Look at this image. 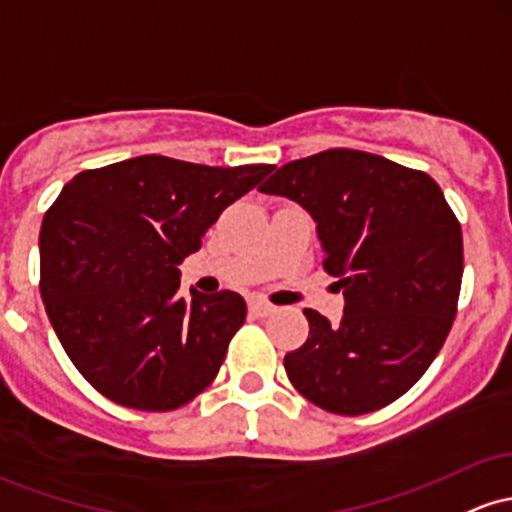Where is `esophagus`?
<instances>
[{
  "label": "esophagus",
  "mask_w": 512,
  "mask_h": 512,
  "mask_svg": "<svg viewBox=\"0 0 512 512\" xmlns=\"http://www.w3.org/2000/svg\"><path fill=\"white\" fill-rule=\"evenodd\" d=\"M250 313H252V316H257V318L272 316V313H274V306H272V303H267V301L252 299V301H250Z\"/></svg>",
  "instance_id": "34e87169"
}]
</instances>
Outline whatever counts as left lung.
Wrapping results in <instances>:
<instances>
[{"label":"left lung","instance_id":"left-lung-1","mask_svg":"<svg viewBox=\"0 0 512 512\" xmlns=\"http://www.w3.org/2000/svg\"><path fill=\"white\" fill-rule=\"evenodd\" d=\"M316 218L340 325L306 308L308 340L284 357L294 389L335 415L401 398L445 345L464 272L462 226L430 174L333 148L279 167L260 187Z\"/></svg>","mask_w":512,"mask_h":512}]
</instances>
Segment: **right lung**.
<instances>
[{
  "instance_id": "right-lung-1",
  "label": "right lung",
  "mask_w": 512,
  "mask_h": 512,
  "mask_svg": "<svg viewBox=\"0 0 512 512\" xmlns=\"http://www.w3.org/2000/svg\"><path fill=\"white\" fill-rule=\"evenodd\" d=\"M272 170L140 155L65 184L43 216L41 296L67 357L101 396L167 413L216 379L245 299L226 289L184 301L177 265Z\"/></svg>"
}]
</instances>
